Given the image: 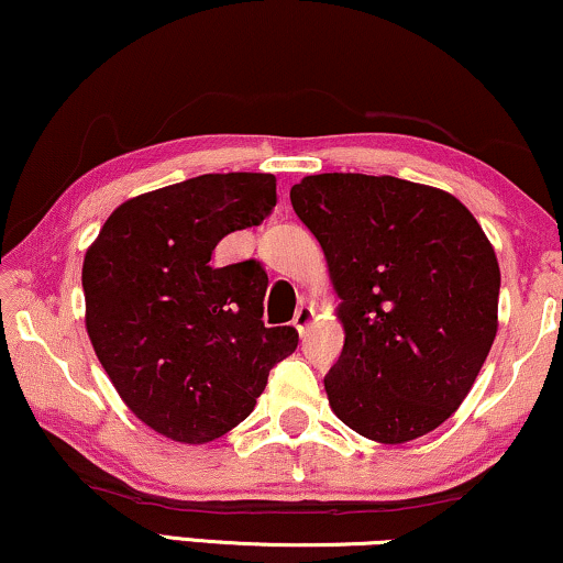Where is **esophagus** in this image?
<instances>
[{
  "instance_id": "esophagus-1",
  "label": "esophagus",
  "mask_w": 563,
  "mask_h": 563,
  "mask_svg": "<svg viewBox=\"0 0 563 563\" xmlns=\"http://www.w3.org/2000/svg\"><path fill=\"white\" fill-rule=\"evenodd\" d=\"M312 320H316V310H312L310 305H299L297 312H295V320H291V325L297 328L299 335H305L310 331Z\"/></svg>"
}]
</instances>
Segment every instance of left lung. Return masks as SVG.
I'll return each mask as SVG.
<instances>
[{
  "label": "left lung",
  "instance_id": "1",
  "mask_svg": "<svg viewBox=\"0 0 563 563\" xmlns=\"http://www.w3.org/2000/svg\"><path fill=\"white\" fill-rule=\"evenodd\" d=\"M289 199L341 297L333 413L379 444L429 434L468 396L499 328L486 232L452 194L393 175H308Z\"/></svg>",
  "mask_w": 563,
  "mask_h": 563
}]
</instances>
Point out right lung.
Listing matches in <instances>:
<instances>
[{
	"label": "right lung",
	"instance_id": "right-lung-1",
	"mask_svg": "<svg viewBox=\"0 0 563 563\" xmlns=\"http://www.w3.org/2000/svg\"><path fill=\"white\" fill-rule=\"evenodd\" d=\"M274 207L272 173H209L123 201L87 247L95 354L131 413L167 440L228 434L297 349L295 328L264 325V268L211 266L219 240Z\"/></svg>",
	"mask_w": 563,
	"mask_h": 563
}]
</instances>
